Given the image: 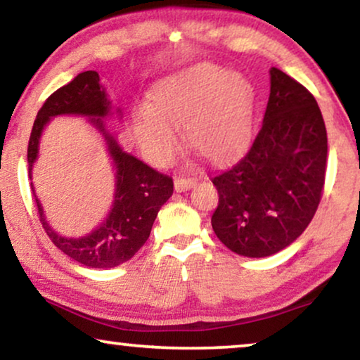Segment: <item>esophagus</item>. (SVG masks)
<instances>
[{
  "label": "esophagus",
  "instance_id": "1",
  "mask_svg": "<svg viewBox=\"0 0 360 360\" xmlns=\"http://www.w3.org/2000/svg\"><path fill=\"white\" fill-rule=\"evenodd\" d=\"M194 184H195L194 178H176L174 179V189L178 192H184L187 189H191Z\"/></svg>",
  "mask_w": 360,
  "mask_h": 360
}]
</instances>
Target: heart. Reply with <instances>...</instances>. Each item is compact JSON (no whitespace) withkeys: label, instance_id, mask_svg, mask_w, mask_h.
I'll return each mask as SVG.
<instances>
[{"label":"heart","instance_id":"b5f03b06","mask_svg":"<svg viewBox=\"0 0 360 360\" xmlns=\"http://www.w3.org/2000/svg\"><path fill=\"white\" fill-rule=\"evenodd\" d=\"M186 143L210 163H224L245 148L252 127V89L240 73L200 63L161 79L150 103L135 108L131 131L146 160L166 166Z\"/></svg>","mask_w":360,"mask_h":360}]
</instances>
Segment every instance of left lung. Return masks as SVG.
Segmentation results:
<instances>
[{"mask_svg": "<svg viewBox=\"0 0 360 360\" xmlns=\"http://www.w3.org/2000/svg\"><path fill=\"white\" fill-rule=\"evenodd\" d=\"M328 136L316 99L305 86L271 68L262 127L241 160L212 182L219 205L212 229L233 252L276 255L310 224L325 187Z\"/></svg>", "mask_w": 360, "mask_h": 360, "instance_id": "left-lung-1", "label": "left lung"}]
</instances>
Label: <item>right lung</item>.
Wrapping results in <instances>:
<instances>
[{"mask_svg":"<svg viewBox=\"0 0 360 360\" xmlns=\"http://www.w3.org/2000/svg\"><path fill=\"white\" fill-rule=\"evenodd\" d=\"M109 110L110 101L101 84L99 75L93 70L79 73L45 101L35 117L27 146L29 178H32L30 174L34 161L37 160L40 135L55 115H86L91 117V124L103 131L115 168L114 205L103 225L81 238L62 236L47 224L32 187L40 224L53 245L79 264L94 269H108L122 264L145 245L156 215L161 205L173 195L174 186L169 176L158 173L143 161L122 151L114 136L104 129L103 117L109 114Z\"/></svg>","mask_w":360,"mask_h":360,"instance_id":"right-lung-1","label":"right lung"}]
</instances>
